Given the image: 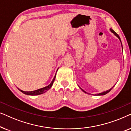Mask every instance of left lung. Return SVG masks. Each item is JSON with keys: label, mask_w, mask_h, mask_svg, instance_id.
I'll use <instances>...</instances> for the list:
<instances>
[{"label": "left lung", "mask_w": 131, "mask_h": 131, "mask_svg": "<svg viewBox=\"0 0 131 131\" xmlns=\"http://www.w3.org/2000/svg\"><path fill=\"white\" fill-rule=\"evenodd\" d=\"M110 31H112V33H113V34H114V35L116 36H117V37H118V38H119V40H120V41H121V38H120L119 36V35H117V33H116V32H115V31H114L113 30V29H112V28H110ZM121 43H122V42H121ZM112 88H111V89H109V90H107V91H104V92H101V93H100V94H95V95H105V94H107V93H108L109 92H110V91L111 90H112ZM80 89H81V88H80ZM82 89V91H83V92H84L86 93V92H85V91H84V90H83V89Z\"/></svg>", "instance_id": "obj_1"}]
</instances>
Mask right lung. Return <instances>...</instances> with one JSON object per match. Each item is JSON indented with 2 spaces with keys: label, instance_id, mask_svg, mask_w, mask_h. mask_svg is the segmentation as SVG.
Instances as JSON below:
<instances>
[{
  "label": "right lung",
  "instance_id": "right-lung-1",
  "mask_svg": "<svg viewBox=\"0 0 131 131\" xmlns=\"http://www.w3.org/2000/svg\"><path fill=\"white\" fill-rule=\"evenodd\" d=\"M55 77H56V74L55 75L54 78H53L52 81L51 82V83H50L49 85L47 86L42 88L37 89V90L33 91H24L20 90V89H18L21 91V92H22L23 94L28 95H38L42 94L45 92H46L48 90H49V89L52 87V85H53V82H54V80L55 79Z\"/></svg>",
  "mask_w": 131,
  "mask_h": 131
}]
</instances>
